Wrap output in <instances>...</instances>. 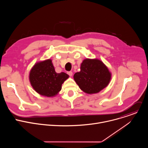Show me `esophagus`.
I'll list each match as a JSON object with an SVG mask.
<instances>
[{"label":"esophagus","instance_id":"esophagus-1","mask_svg":"<svg viewBox=\"0 0 148 148\" xmlns=\"http://www.w3.org/2000/svg\"><path fill=\"white\" fill-rule=\"evenodd\" d=\"M67 74H68L70 76V77H71V76L73 75V72H72V71H69V72H67Z\"/></svg>","mask_w":148,"mask_h":148}]
</instances>
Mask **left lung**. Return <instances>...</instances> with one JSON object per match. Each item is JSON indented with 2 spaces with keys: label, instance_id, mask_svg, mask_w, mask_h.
Wrapping results in <instances>:
<instances>
[{
  "label": "left lung",
  "instance_id": "left-lung-1",
  "mask_svg": "<svg viewBox=\"0 0 148 148\" xmlns=\"http://www.w3.org/2000/svg\"><path fill=\"white\" fill-rule=\"evenodd\" d=\"M74 79L84 92L94 94L108 85L111 73L101 61L87 58L82 61L81 71L74 75Z\"/></svg>",
  "mask_w": 148,
  "mask_h": 148
}]
</instances>
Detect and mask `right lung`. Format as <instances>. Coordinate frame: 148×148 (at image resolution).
Instances as JSON below:
<instances>
[{"label":"right lung","instance_id":"obj_1","mask_svg":"<svg viewBox=\"0 0 148 148\" xmlns=\"http://www.w3.org/2000/svg\"><path fill=\"white\" fill-rule=\"evenodd\" d=\"M69 77L65 73H57L49 59L36 64L30 71L29 79L37 92L50 97L56 95L61 90L62 84Z\"/></svg>","mask_w":148,"mask_h":148}]
</instances>
